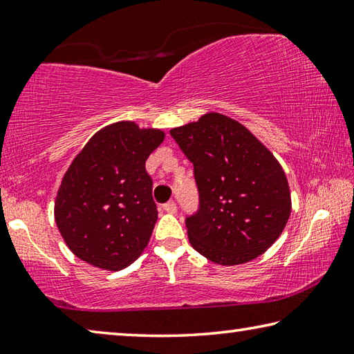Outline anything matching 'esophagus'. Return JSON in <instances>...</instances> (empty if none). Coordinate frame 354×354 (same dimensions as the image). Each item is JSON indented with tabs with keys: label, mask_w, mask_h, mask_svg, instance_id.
Here are the masks:
<instances>
[{
	"label": "esophagus",
	"mask_w": 354,
	"mask_h": 354,
	"mask_svg": "<svg viewBox=\"0 0 354 354\" xmlns=\"http://www.w3.org/2000/svg\"><path fill=\"white\" fill-rule=\"evenodd\" d=\"M176 209L178 207H176L175 201H169V203H165V205H164V211L169 212V214H175Z\"/></svg>",
	"instance_id": "1"
}]
</instances>
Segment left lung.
Wrapping results in <instances>:
<instances>
[{
  "instance_id": "8db88e82",
  "label": "left lung",
  "mask_w": 354,
  "mask_h": 354,
  "mask_svg": "<svg viewBox=\"0 0 354 354\" xmlns=\"http://www.w3.org/2000/svg\"><path fill=\"white\" fill-rule=\"evenodd\" d=\"M194 164L198 211L185 218L190 245L220 266H239L272 247L290 217V190L274 156L236 120L217 112L173 128Z\"/></svg>"
}]
</instances>
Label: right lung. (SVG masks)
<instances>
[{"label": "right lung", "instance_id": "add662e5", "mask_svg": "<svg viewBox=\"0 0 354 354\" xmlns=\"http://www.w3.org/2000/svg\"><path fill=\"white\" fill-rule=\"evenodd\" d=\"M164 131L118 122L100 129L68 167L55 218L67 247L104 270H122L148 245L158 220L145 162Z\"/></svg>", "mask_w": 354, "mask_h": 354}]
</instances>
